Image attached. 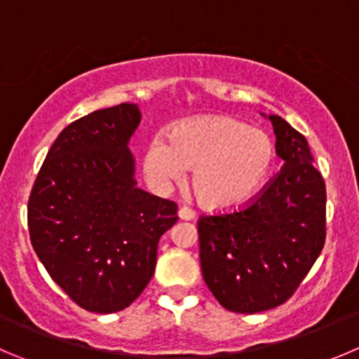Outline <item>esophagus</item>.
I'll list each match as a JSON object with an SVG mask.
<instances>
[{
  "instance_id": "1",
  "label": "esophagus",
  "mask_w": 359,
  "mask_h": 359,
  "mask_svg": "<svg viewBox=\"0 0 359 359\" xmlns=\"http://www.w3.org/2000/svg\"><path fill=\"white\" fill-rule=\"evenodd\" d=\"M179 217H180V219H184V221H191V219H195V212H193L189 207H180Z\"/></svg>"
}]
</instances>
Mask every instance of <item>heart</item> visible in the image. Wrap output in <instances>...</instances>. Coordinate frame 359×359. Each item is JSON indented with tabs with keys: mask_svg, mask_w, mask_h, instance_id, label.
I'll return each instance as SVG.
<instances>
[{
	"mask_svg": "<svg viewBox=\"0 0 359 359\" xmlns=\"http://www.w3.org/2000/svg\"><path fill=\"white\" fill-rule=\"evenodd\" d=\"M168 138L156 134L147 145V179L163 191L182 182L186 170L193 168L195 195L209 210L246 205L264 189L276 164V145L269 134L229 115L180 122Z\"/></svg>",
	"mask_w": 359,
	"mask_h": 359,
	"instance_id": "b5f03b06",
	"label": "heart"
}]
</instances>
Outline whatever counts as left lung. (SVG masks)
Segmentation results:
<instances>
[{
  "label": "left lung",
  "mask_w": 359,
  "mask_h": 359,
  "mask_svg": "<svg viewBox=\"0 0 359 359\" xmlns=\"http://www.w3.org/2000/svg\"><path fill=\"white\" fill-rule=\"evenodd\" d=\"M271 120L280 173L243 210L198 221L200 264L221 306L259 313L285 303L326 239V184L306 138L278 115Z\"/></svg>",
  "instance_id": "left-lung-1"
}]
</instances>
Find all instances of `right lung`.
Segmentation results:
<instances>
[{
	"mask_svg": "<svg viewBox=\"0 0 359 359\" xmlns=\"http://www.w3.org/2000/svg\"><path fill=\"white\" fill-rule=\"evenodd\" d=\"M138 104L97 109L60 133L33 184L28 229L56 285L93 313L129 306L156 271L177 203L140 189L129 140Z\"/></svg>",
	"mask_w": 359,
	"mask_h": 359,
	"instance_id": "right-lung-1",
	"label": "right lung"
}]
</instances>
